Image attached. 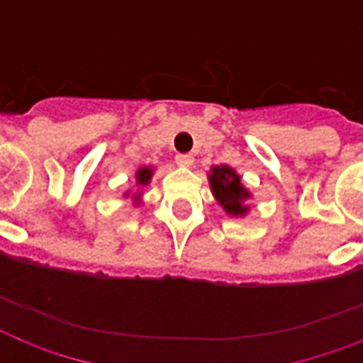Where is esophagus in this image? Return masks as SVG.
Segmentation results:
<instances>
[{
  "label": "esophagus",
  "instance_id": "34e87169",
  "mask_svg": "<svg viewBox=\"0 0 363 363\" xmlns=\"http://www.w3.org/2000/svg\"><path fill=\"white\" fill-rule=\"evenodd\" d=\"M175 162L181 165V167H190V165L194 164V156L192 154H177Z\"/></svg>",
  "mask_w": 363,
  "mask_h": 363
}]
</instances>
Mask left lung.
<instances>
[{
	"mask_svg": "<svg viewBox=\"0 0 363 363\" xmlns=\"http://www.w3.org/2000/svg\"><path fill=\"white\" fill-rule=\"evenodd\" d=\"M209 184L213 196L222 205V209L232 216H245L248 213L247 199L250 192L241 184V177L230 165L211 167Z\"/></svg>",
	"mask_w": 363,
	"mask_h": 363,
	"instance_id": "1",
	"label": "left lung"
}]
</instances>
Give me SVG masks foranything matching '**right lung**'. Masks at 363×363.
Listing matches in <instances>:
<instances>
[{
    "mask_svg": "<svg viewBox=\"0 0 363 363\" xmlns=\"http://www.w3.org/2000/svg\"><path fill=\"white\" fill-rule=\"evenodd\" d=\"M150 179H152V167H139L135 173V181H137V186H147L148 182H150ZM128 196V194H125ZM133 198V201H137V199L141 198V192H137L131 196Z\"/></svg>",
    "mask_w": 363,
    "mask_h": 363,
    "instance_id": "1",
    "label": "right lung"
}]
</instances>
